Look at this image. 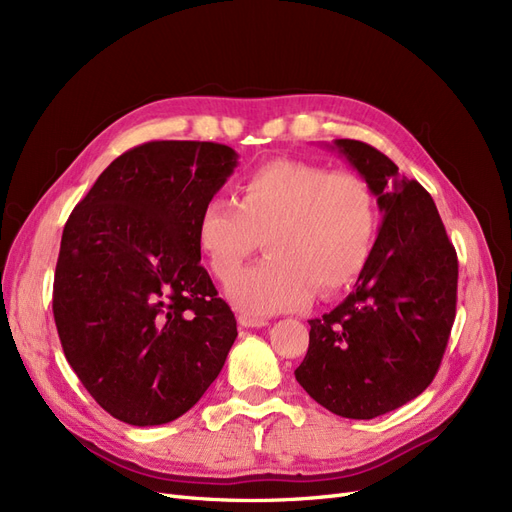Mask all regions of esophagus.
<instances>
[{"label": "esophagus", "instance_id": "esophagus-1", "mask_svg": "<svg viewBox=\"0 0 512 512\" xmlns=\"http://www.w3.org/2000/svg\"><path fill=\"white\" fill-rule=\"evenodd\" d=\"M238 323L244 327V329H259V327H266L268 320L266 318H257L253 314H240L238 316Z\"/></svg>", "mask_w": 512, "mask_h": 512}]
</instances>
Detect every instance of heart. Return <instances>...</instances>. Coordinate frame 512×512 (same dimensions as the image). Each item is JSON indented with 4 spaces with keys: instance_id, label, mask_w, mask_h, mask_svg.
<instances>
[{
    "instance_id": "heart-1",
    "label": "heart",
    "mask_w": 512,
    "mask_h": 512,
    "mask_svg": "<svg viewBox=\"0 0 512 512\" xmlns=\"http://www.w3.org/2000/svg\"><path fill=\"white\" fill-rule=\"evenodd\" d=\"M198 244L213 274L227 282L261 239L269 255L227 285L232 304L257 316L304 308L318 291L331 297L367 266L377 204L371 185L327 166L274 160L225 196L202 206Z\"/></svg>"
}]
</instances>
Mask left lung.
Listing matches in <instances>:
<instances>
[{"label":"left lung","mask_w":512,"mask_h":512,"mask_svg":"<svg viewBox=\"0 0 512 512\" xmlns=\"http://www.w3.org/2000/svg\"><path fill=\"white\" fill-rule=\"evenodd\" d=\"M384 213L356 289L310 320L297 382L335 415L371 420L409 403L437 375L456 320L458 255L434 200L382 151L337 139Z\"/></svg>","instance_id":"left-lung-1"}]
</instances>
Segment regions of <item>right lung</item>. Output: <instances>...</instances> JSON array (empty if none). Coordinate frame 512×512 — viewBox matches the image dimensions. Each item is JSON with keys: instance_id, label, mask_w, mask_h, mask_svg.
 Wrapping results in <instances>:
<instances>
[{"instance_id": "obj_1", "label": "right lung", "mask_w": 512, "mask_h": 512, "mask_svg": "<svg viewBox=\"0 0 512 512\" xmlns=\"http://www.w3.org/2000/svg\"><path fill=\"white\" fill-rule=\"evenodd\" d=\"M236 164L221 143H143L103 170L65 223L56 331L84 388L120 422L177 420L234 344L236 318L200 266L196 225Z\"/></svg>"}]
</instances>
